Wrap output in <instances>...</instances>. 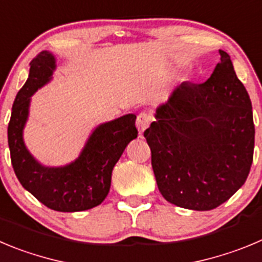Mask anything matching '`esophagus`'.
<instances>
[{
    "label": "esophagus",
    "mask_w": 262,
    "mask_h": 262,
    "mask_svg": "<svg viewBox=\"0 0 262 262\" xmlns=\"http://www.w3.org/2000/svg\"><path fill=\"white\" fill-rule=\"evenodd\" d=\"M150 122H152V115L149 113L143 112L138 115V118H136V127H138L140 135H143L144 131L149 127Z\"/></svg>",
    "instance_id": "obj_1"
}]
</instances>
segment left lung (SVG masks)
<instances>
[{
    "mask_svg": "<svg viewBox=\"0 0 262 262\" xmlns=\"http://www.w3.org/2000/svg\"><path fill=\"white\" fill-rule=\"evenodd\" d=\"M210 78L182 83L144 136L161 195L192 210H210L246 182L253 161L255 124L248 92L224 50Z\"/></svg>",
    "mask_w": 262,
    "mask_h": 262,
    "instance_id": "8db88e82",
    "label": "left lung"
}]
</instances>
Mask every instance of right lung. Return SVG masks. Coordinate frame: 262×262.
Instances as JSON below:
<instances>
[{
    "instance_id": "1",
    "label": "right lung",
    "mask_w": 262,
    "mask_h": 262,
    "mask_svg": "<svg viewBox=\"0 0 262 262\" xmlns=\"http://www.w3.org/2000/svg\"><path fill=\"white\" fill-rule=\"evenodd\" d=\"M30 75L16 95L7 127L11 164L20 184L40 203L57 212H81L100 205L109 193L112 171L127 144L138 138L135 114L106 122L93 129L75 161L58 167L44 166L28 152L23 128L31 96L52 79L56 58L42 50L31 61Z\"/></svg>"
}]
</instances>
